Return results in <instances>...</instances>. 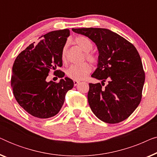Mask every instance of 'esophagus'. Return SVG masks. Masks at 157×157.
<instances>
[{
  "label": "esophagus",
  "mask_w": 157,
  "mask_h": 157,
  "mask_svg": "<svg viewBox=\"0 0 157 157\" xmlns=\"http://www.w3.org/2000/svg\"><path fill=\"white\" fill-rule=\"evenodd\" d=\"M79 83H80V81H76V80H74V86H76L78 85Z\"/></svg>",
  "instance_id": "esophagus-1"
}]
</instances>
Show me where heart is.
<instances>
[{
    "instance_id": "1",
    "label": "heart",
    "mask_w": 157,
    "mask_h": 157,
    "mask_svg": "<svg viewBox=\"0 0 157 157\" xmlns=\"http://www.w3.org/2000/svg\"><path fill=\"white\" fill-rule=\"evenodd\" d=\"M74 43L85 53L86 59L88 61L91 63H96L97 61L96 57L93 53H89L93 48V44L89 38L85 36H78L74 39ZM66 49H67V46L65 45L61 51V59L63 62H65L66 59ZM91 71V66L88 63H83L81 64L71 66L68 68L66 74L69 78L74 80L81 81L84 79Z\"/></svg>"
}]
</instances>
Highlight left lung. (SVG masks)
Segmentation results:
<instances>
[{"instance_id":"8db88e82","label":"left lung","mask_w":157,"mask_h":157,"mask_svg":"<svg viewBox=\"0 0 157 157\" xmlns=\"http://www.w3.org/2000/svg\"><path fill=\"white\" fill-rule=\"evenodd\" d=\"M90 38L98 51L97 68L91 77L101 83H89L88 101L96 117L108 124L127 119L139 106L145 81L142 62L133 44L106 29H72ZM106 80L108 84L102 86Z\"/></svg>"}]
</instances>
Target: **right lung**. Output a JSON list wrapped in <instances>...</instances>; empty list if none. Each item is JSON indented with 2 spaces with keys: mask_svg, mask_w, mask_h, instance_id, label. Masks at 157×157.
<instances>
[{
  "mask_svg": "<svg viewBox=\"0 0 157 157\" xmlns=\"http://www.w3.org/2000/svg\"><path fill=\"white\" fill-rule=\"evenodd\" d=\"M70 35L68 29L49 32L40 36L38 44H31L15 60L11 86L15 98L24 110L39 119L54 117L61 110L66 94L74 87V81L65 77L59 83L46 81L49 71H55L60 78L61 51Z\"/></svg>",
  "mask_w": 157,
  "mask_h": 157,
  "instance_id": "obj_1",
  "label": "right lung"
}]
</instances>
